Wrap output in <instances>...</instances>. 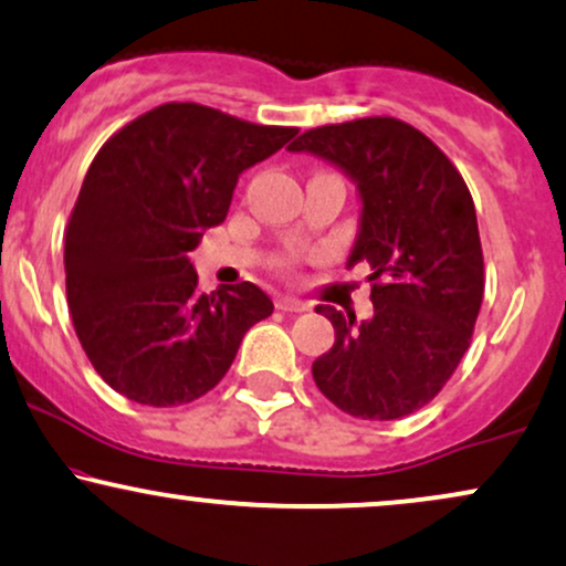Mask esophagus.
<instances>
[{
    "label": "esophagus",
    "mask_w": 566,
    "mask_h": 566,
    "mask_svg": "<svg viewBox=\"0 0 566 566\" xmlns=\"http://www.w3.org/2000/svg\"><path fill=\"white\" fill-rule=\"evenodd\" d=\"M276 308L287 311V313H301V311H308V303L297 301L295 295H279L276 297Z\"/></svg>",
    "instance_id": "1"
}]
</instances>
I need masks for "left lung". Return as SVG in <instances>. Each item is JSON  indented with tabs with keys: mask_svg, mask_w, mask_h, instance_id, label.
<instances>
[{
	"mask_svg": "<svg viewBox=\"0 0 566 566\" xmlns=\"http://www.w3.org/2000/svg\"><path fill=\"white\" fill-rule=\"evenodd\" d=\"M356 184L360 216L348 269L371 265L374 316L318 305L335 345L313 382L345 413L390 421L430 403L451 379L482 305V248L472 195L434 142L398 118H358L297 136Z\"/></svg>",
	"mask_w": 566,
	"mask_h": 566,
	"instance_id": "1",
	"label": "left lung"
}]
</instances>
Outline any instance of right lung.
Listing matches in <instances>:
<instances>
[{
  "instance_id": "obj_1",
  "label": "right lung",
  "mask_w": 566,
  "mask_h": 566,
  "mask_svg": "<svg viewBox=\"0 0 566 566\" xmlns=\"http://www.w3.org/2000/svg\"><path fill=\"white\" fill-rule=\"evenodd\" d=\"M295 134L168 102L102 145L67 221L65 287L81 348L115 392L142 406L189 403L274 313L253 282L197 290L189 253L223 223L242 171Z\"/></svg>"
}]
</instances>
